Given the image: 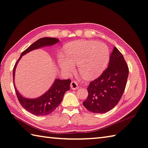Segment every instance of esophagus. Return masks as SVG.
Listing matches in <instances>:
<instances>
[{"instance_id":"obj_1","label":"esophagus","mask_w":148,"mask_h":148,"mask_svg":"<svg viewBox=\"0 0 148 148\" xmlns=\"http://www.w3.org/2000/svg\"><path fill=\"white\" fill-rule=\"evenodd\" d=\"M70 86H71V88L72 89V90H77V89L79 88L78 83L75 81H72L71 83Z\"/></svg>"}]
</instances>
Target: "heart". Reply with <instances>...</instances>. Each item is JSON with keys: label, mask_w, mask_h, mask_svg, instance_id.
Wrapping results in <instances>:
<instances>
[{"label": "heart", "mask_w": 148, "mask_h": 148, "mask_svg": "<svg viewBox=\"0 0 148 148\" xmlns=\"http://www.w3.org/2000/svg\"><path fill=\"white\" fill-rule=\"evenodd\" d=\"M65 58L60 56L58 62L64 70L74 69L78 64L79 73L86 79L99 77L106 67L110 59V51L106 45L93 40H78L65 47Z\"/></svg>", "instance_id": "1"}]
</instances>
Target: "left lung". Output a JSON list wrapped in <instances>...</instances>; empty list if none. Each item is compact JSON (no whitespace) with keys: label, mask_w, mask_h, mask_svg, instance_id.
<instances>
[{"label":"left lung","mask_w":148,"mask_h":148,"mask_svg":"<svg viewBox=\"0 0 148 148\" xmlns=\"http://www.w3.org/2000/svg\"><path fill=\"white\" fill-rule=\"evenodd\" d=\"M129 69L123 55L114 47L108 68L90 83L88 96L83 105L94 113H104L115 106L123 95Z\"/></svg>","instance_id":"1"}]
</instances>
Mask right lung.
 <instances>
[{
  "instance_id": "right-lung-1",
  "label": "right lung",
  "mask_w": 148,
  "mask_h": 148,
  "mask_svg": "<svg viewBox=\"0 0 148 148\" xmlns=\"http://www.w3.org/2000/svg\"><path fill=\"white\" fill-rule=\"evenodd\" d=\"M59 40L56 38L44 37L40 38L29 46L22 53L17 62L14 66L13 71V84L16 97L21 106L29 113L37 116L48 115L52 113L62 102L63 97L67 91L70 89L71 80H60L55 79L49 90L41 96L35 99H27L24 97L16 90L15 85V69L18 62L22 56L27 53L46 46H51L58 42Z\"/></svg>"
}]
</instances>
